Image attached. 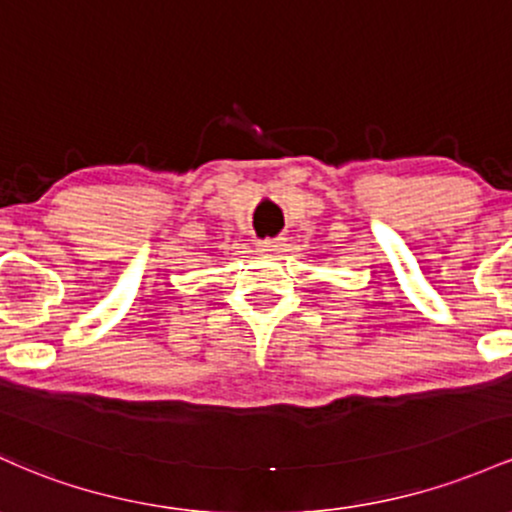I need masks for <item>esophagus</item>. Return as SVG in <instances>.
I'll return each mask as SVG.
<instances>
[{
  "label": "esophagus",
  "mask_w": 512,
  "mask_h": 512,
  "mask_svg": "<svg viewBox=\"0 0 512 512\" xmlns=\"http://www.w3.org/2000/svg\"><path fill=\"white\" fill-rule=\"evenodd\" d=\"M257 245H260V250L274 252V255H279V252L286 250V238H265V240H260Z\"/></svg>",
  "instance_id": "34e87169"
}]
</instances>
